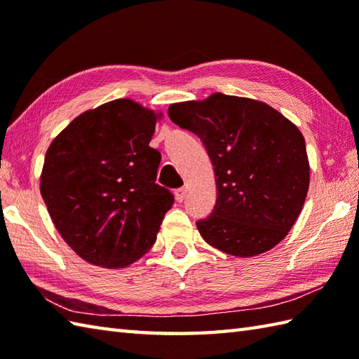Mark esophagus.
Here are the masks:
<instances>
[{
    "instance_id": "34e87169",
    "label": "esophagus",
    "mask_w": 359,
    "mask_h": 359,
    "mask_svg": "<svg viewBox=\"0 0 359 359\" xmlns=\"http://www.w3.org/2000/svg\"><path fill=\"white\" fill-rule=\"evenodd\" d=\"M174 196H175V201H177V202H184V201H185V197H187V189H185V188H179V189H175Z\"/></svg>"
}]
</instances>
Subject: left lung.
<instances>
[{"label":"left lung","mask_w":359,"mask_h":359,"mask_svg":"<svg viewBox=\"0 0 359 359\" xmlns=\"http://www.w3.org/2000/svg\"><path fill=\"white\" fill-rule=\"evenodd\" d=\"M168 114L201 137L215 166L216 207L197 222L205 242L236 257L276 247L299 217L310 185L297 126L264 102L220 93L172 103Z\"/></svg>","instance_id":"obj_1"}]
</instances>
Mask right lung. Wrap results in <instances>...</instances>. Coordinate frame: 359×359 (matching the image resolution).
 I'll list each match as a JSON object with an SVG mask.
<instances>
[{"label":"right lung","mask_w":359,"mask_h":359,"mask_svg":"<svg viewBox=\"0 0 359 359\" xmlns=\"http://www.w3.org/2000/svg\"><path fill=\"white\" fill-rule=\"evenodd\" d=\"M162 117L117 98L75 117L46 151L41 197L83 261L123 269L156 242L174 201L156 184L160 152L149 147Z\"/></svg>","instance_id":"add662e5"}]
</instances>
